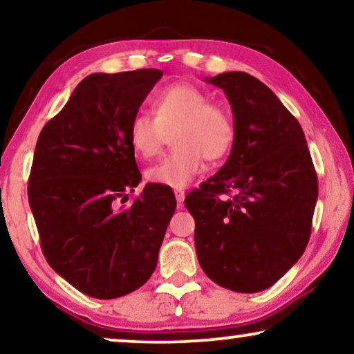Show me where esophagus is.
Masks as SVG:
<instances>
[{
	"label": "esophagus",
	"instance_id": "obj_1",
	"mask_svg": "<svg viewBox=\"0 0 354 354\" xmlns=\"http://www.w3.org/2000/svg\"><path fill=\"white\" fill-rule=\"evenodd\" d=\"M174 195H176V200L178 205H182L183 200H185V192L180 190V188H177V190H174Z\"/></svg>",
	"mask_w": 354,
	"mask_h": 354
}]
</instances>
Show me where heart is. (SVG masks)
Returning <instances> with one entry per match:
<instances>
[{"label": "heart", "instance_id": "b5f03b06", "mask_svg": "<svg viewBox=\"0 0 354 354\" xmlns=\"http://www.w3.org/2000/svg\"><path fill=\"white\" fill-rule=\"evenodd\" d=\"M153 115L137 113L127 129L129 143L143 159L156 156L167 133L172 149L147 171L148 182L183 188L203 169L205 158L216 161L229 153L235 138V124L229 111L211 103L200 86L180 82L162 88L151 100Z\"/></svg>", "mask_w": 354, "mask_h": 354}]
</instances>
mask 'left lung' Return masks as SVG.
Segmentation results:
<instances>
[{"label": "left lung", "instance_id": "8db88e82", "mask_svg": "<svg viewBox=\"0 0 354 354\" xmlns=\"http://www.w3.org/2000/svg\"><path fill=\"white\" fill-rule=\"evenodd\" d=\"M205 80L224 90L235 138L219 172L185 198L196 256L221 287L263 292L304 253L317 176L301 125L263 82L246 72Z\"/></svg>", "mask_w": 354, "mask_h": 354}]
</instances>
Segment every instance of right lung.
<instances>
[{"mask_svg":"<svg viewBox=\"0 0 354 354\" xmlns=\"http://www.w3.org/2000/svg\"><path fill=\"white\" fill-rule=\"evenodd\" d=\"M159 69L91 74L38 137L28 203L48 264L88 297L113 299L142 287L176 211L172 190L142 180L127 138Z\"/></svg>","mask_w":354,"mask_h":354,"instance_id":"right-lung-1","label":"right lung"}]
</instances>
